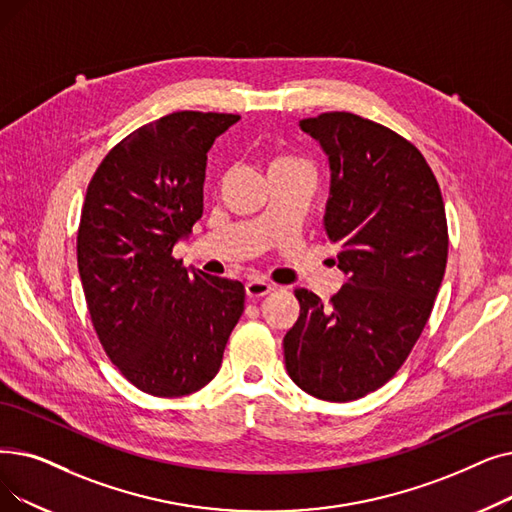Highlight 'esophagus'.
I'll return each instance as SVG.
<instances>
[{
    "mask_svg": "<svg viewBox=\"0 0 512 512\" xmlns=\"http://www.w3.org/2000/svg\"><path fill=\"white\" fill-rule=\"evenodd\" d=\"M244 291H247L249 299H259L263 295L272 293L274 291V284L265 282V280H259V278H253V280H249L247 284H244Z\"/></svg>",
    "mask_w": 512,
    "mask_h": 512,
    "instance_id": "esophagus-1",
    "label": "esophagus"
}]
</instances>
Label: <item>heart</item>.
<instances>
[{
	"instance_id": "1",
	"label": "heart",
	"mask_w": 512,
	"mask_h": 512,
	"mask_svg": "<svg viewBox=\"0 0 512 512\" xmlns=\"http://www.w3.org/2000/svg\"><path fill=\"white\" fill-rule=\"evenodd\" d=\"M295 169H307V165L295 157H286V154H280L272 163H270V173L274 171H295Z\"/></svg>"
}]
</instances>
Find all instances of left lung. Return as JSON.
Returning a JSON list of instances; mask_svg holds the SVG:
<instances>
[{"label": "left lung", "instance_id": "obj_1", "mask_svg": "<svg viewBox=\"0 0 512 512\" xmlns=\"http://www.w3.org/2000/svg\"><path fill=\"white\" fill-rule=\"evenodd\" d=\"M299 127L328 157L324 228L347 282L330 303L297 288L284 364L305 393L351 402L391 379L431 316L448 261L446 209L425 157L395 131L351 113Z\"/></svg>", "mask_w": 512, "mask_h": 512}]
</instances>
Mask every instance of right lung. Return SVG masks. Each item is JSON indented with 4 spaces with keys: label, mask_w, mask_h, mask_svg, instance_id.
I'll list each match as a JSON object with an SVG mask.
<instances>
[{
    "label": "right lung",
    "mask_w": 512,
    "mask_h": 512,
    "mask_svg": "<svg viewBox=\"0 0 512 512\" xmlns=\"http://www.w3.org/2000/svg\"><path fill=\"white\" fill-rule=\"evenodd\" d=\"M238 119L161 117L110 150L87 186L77 234L87 309L110 362L150 395L203 389L244 311L238 280L171 255L203 217L207 152Z\"/></svg>",
    "instance_id": "1"
}]
</instances>
